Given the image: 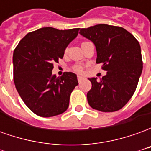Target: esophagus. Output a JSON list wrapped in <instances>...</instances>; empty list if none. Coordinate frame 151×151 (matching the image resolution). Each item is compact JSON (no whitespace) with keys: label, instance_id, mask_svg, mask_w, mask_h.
Wrapping results in <instances>:
<instances>
[{"label":"esophagus","instance_id":"esophagus-1","mask_svg":"<svg viewBox=\"0 0 151 151\" xmlns=\"http://www.w3.org/2000/svg\"><path fill=\"white\" fill-rule=\"evenodd\" d=\"M83 79H84V78H83L82 76H80V75L78 76V82H82Z\"/></svg>","mask_w":151,"mask_h":151}]
</instances>
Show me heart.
I'll return each mask as SVG.
<instances>
[{"label": "heart", "mask_w": 151, "mask_h": 151, "mask_svg": "<svg viewBox=\"0 0 151 151\" xmlns=\"http://www.w3.org/2000/svg\"><path fill=\"white\" fill-rule=\"evenodd\" d=\"M84 43H85V42H84ZM65 52H67V50H66ZM74 70L77 71V72H81V71H82V68H81L80 66H75V67H74Z\"/></svg>", "instance_id": "obj_1"}]
</instances>
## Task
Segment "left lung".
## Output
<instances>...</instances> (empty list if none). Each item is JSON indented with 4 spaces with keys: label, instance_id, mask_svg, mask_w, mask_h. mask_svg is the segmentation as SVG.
Masks as SVG:
<instances>
[{
    "label": "left lung",
    "instance_id": "left-lung-1",
    "mask_svg": "<svg viewBox=\"0 0 151 151\" xmlns=\"http://www.w3.org/2000/svg\"><path fill=\"white\" fill-rule=\"evenodd\" d=\"M79 33L94 43L96 63L108 71L100 80L89 78L92 86L86 95L88 104L104 112L120 110L134 94L142 72L138 41L123 27L107 24L82 28Z\"/></svg>",
    "mask_w": 151,
    "mask_h": 151
}]
</instances>
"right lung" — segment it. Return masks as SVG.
<instances>
[{
	"instance_id": "add662e5",
	"label": "right lung",
	"mask_w": 151,
	"mask_h": 151,
	"mask_svg": "<svg viewBox=\"0 0 151 151\" xmlns=\"http://www.w3.org/2000/svg\"><path fill=\"white\" fill-rule=\"evenodd\" d=\"M79 30L40 28L28 33L14 49L15 87L25 104L40 116H57L69 108L70 95L78 85L77 75L65 72L56 77L52 71Z\"/></svg>"
}]
</instances>
